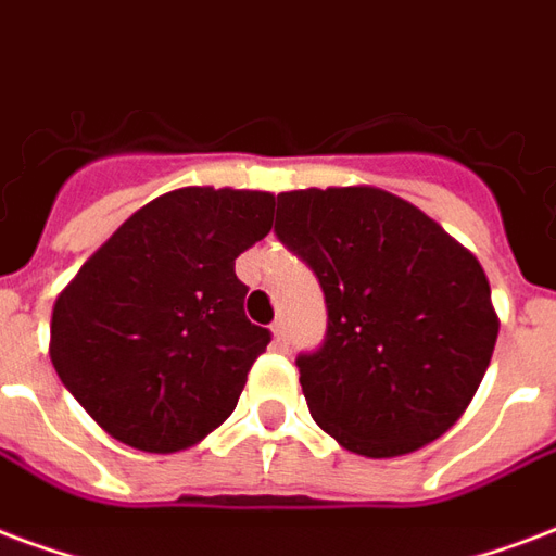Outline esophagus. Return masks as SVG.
I'll use <instances>...</instances> for the list:
<instances>
[{"mask_svg": "<svg viewBox=\"0 0 556 556\" xmlns=\"http://www.w3.org/2000/svg\"><path fill=\"white\" fill-rule=\"evenodd\" d=\"M273 345L275 349H287V328H283V323L278 319V323H273Z\"/></svg>", "mask_w": 556, "mask_h": 556, "instance_id": "1", "label": "esophagus"}]
</instances>
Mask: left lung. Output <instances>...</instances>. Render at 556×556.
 <instances>
[{
    "instance_id": "left-lung-1",
    "label": "left lung",
    "mask_w": 556,
    "mask_h": 556,
    "mask_svg": "<svg viewBox=\"0 0 556 556\" xmlns=\"http://www.w3.org/2000/svg\"><path fill=\"white\" fill-rule=\"evenodd\" d=\"M275 233L328 304L323 349L295 361L313 421L372 460L440 440L475 399L498 337L478 257L369 184L278 193Z\"/></svg>"
}]
</instances>
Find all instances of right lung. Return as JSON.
<instances>
[{
    "label": "right lung",
    "instance_id": "add662e5",
    "mask_svg": "<svg viewBox=\"0 0 556 556\" xmlns=\"http://www.w3.org/2000/svg\"><path fill=\"white\" fill-rule=\"evenodd\" d=\"M273 214L263 190L181 187L128 216L61 290L49 357L104 433L173 454L231 416L269 345L233 261Z\"/></svg>",
    "mask_w": 556,
    "mask_h": 556
}]
</instances>
